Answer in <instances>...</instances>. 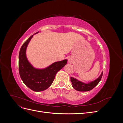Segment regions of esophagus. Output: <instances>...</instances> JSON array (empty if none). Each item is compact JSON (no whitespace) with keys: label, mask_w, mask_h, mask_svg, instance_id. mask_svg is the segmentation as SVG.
Returning <instances> with one entry per match:
<instances>
[{"label":"esophagus","mask_w":123,"mask_h":123,"mask_svg":"<svg viewBox=\"0 0 123 123\" xmlns=\"http://www.w3.org/2000/svg\"><path fill=\"white\" fill-rule=\"evenodd\" d=\"M72 59L71 58V57H70V58H69V59H68V62H69V63H72Z\"/></svg>","instance_id":"34e87169"}]
</instances>
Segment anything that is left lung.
Instances as JSON below:
<instances>
[{"instance_id": "obj_1", "label": "left lung", "mask_w": 123, "mask_h": 123, "mask_svg": "<svg viewBox=\"0 0 123 123\" xmlns=\"http://www.w3.org/2000/svg\"><path fill=\"white\" fill-rule=\"evenodd\" d=\"M103 72L100 74V75L98 79L89 84L83 83L72 77H70V79L71 81L72 84V86L76 90L79 91H88L91 90L99 83L100 80H101Z\"/></svg>"}]
</instances>
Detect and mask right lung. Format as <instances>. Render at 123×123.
Wrapping results in <instances>:
<instances>
[{
  "mask_svg": "<svg viewBox=\"0 0 123 123\" xmlns=\"http://www.w3.org/2000/svg\"><path fill=\"white\" fill-rule=\"evenodd\" d=\"M33 36L30 37L20 48L18 62L19 73L22 80L28 87L33 91L39 92L46 90L50 86L56 74L66 65L67 60L55 62L44 69L33 68L25 56L26 48Z\"/></svg>",
  "mask_w": 123,
  "mask_h": 123,
  "instance_id": "obj_1",
  "label": "right lung"
}]
</instances>
